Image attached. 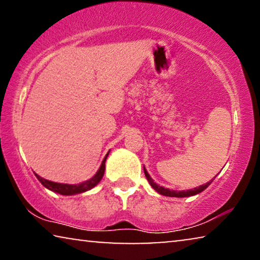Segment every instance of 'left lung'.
Segmentation results:
<instances>
[{
    "mask_svg": "<svg viewBox=\"0 0 260 260\" xmlns=\"http://www.w3.org/2000/svg\"><path fill=\"white\" fill-rule=\"evenodd\" d=\"M143 172H145V175L147 177V180H148L149 184L152 185L155 191H157L158 193H161V195H164V196H169V197H189V196L197 195V193L202 192L204 189H207L209 185H210L211 182L215 180V177H214V179H212L210 182H207V183L200 185V187H196V188H193V189H189V190H180V191H177V190H172V189L165 188V187H162V185H160V184L155 183L152 177H150V175L148 174V172H147V169L145 168V166H143Z\"/></svg>",
    "mask_w": 260,
    "mask_h": 260,
    "instance_id": "obj_1",
    "label": "left lung"
}]
</instances>
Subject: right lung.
<instances>
[{"mask_svg":"<svg viewBox=\"0 0 260 260\" xmlns=\"http://www.w3.org/2000/svg\"><path fill=\"white\" fill-rule=\"evenodd\" d=\"M108 153H110V152H108ZM108 153L106 154V156L104 157V160L102 162V165H100L98 172H96L90 180L81 182V183H78V184L58 183V182H52V181L45 180V179H43V177H41L40 175H37V174H35V176L37 177L38 181H40L46 189H49V190H51L53 192L60 193V195L71 196V195H77V193L85 192L87 190H91L92 188H94L95 185L98 184L100 181H102L103 176H104V173H105V162H106V158L108 156Z\"/></svg>","mask_w":260,"mask_h":260,"instance_id":"add662e5","label":"right lung"}]
</instances>
